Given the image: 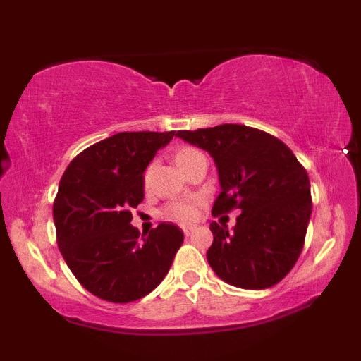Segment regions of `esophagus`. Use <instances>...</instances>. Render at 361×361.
Segmentation results:
<instances>
[{
  "label": "esophagus",
  "instance_id": "1",
  "mask_svg": "<svg viewBox=\"0 0 361 361\" xmlns=\"http://www.w3.org/2000/svg\"><path fill=\"white\" fill-rule=\"evenodd\" d=\"M194 230H195V226H184V228H182V231H184L185 236H189V235L194 233Z\"/></svg>",
  "mask_w": 361,
  "mask_h": 361
}]
</instances>
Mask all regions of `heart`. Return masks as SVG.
I'll use <instances>...</instances> for the list:
<instances>
[{
	"mask_svg": "<svg viewBox=\"0 0 361 361\" xmlns=\"http://www.w3.org/2000/svg\"><path fill=\"white\" fill-rule=\"evenodd\" d=\"M197 152L199 151H197L195 147H189V146L179 147L174 154L177 166L179 167L184 166V162L189 161L192 156L197 154ZM151 171H152V167H147L145 172V184L146 185L149 184ZM197 215H199V202H195V200H174L162 209V216H164V219L172 220V221H179V224H190V221H194L197 219Z\"/></svg>",
	"mask_w": 361,
	"mask_h": 361,
	"instance_id": "heart-1",
	"label": "heart"
}]
</instances>
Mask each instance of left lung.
I'll return each instance as SVG.
<instances>
[{"mask_svg":"<svg viewBox=\"0 0 361 361\" xmlns=\"http://www.w3.org/2000/svg\"><path fill=\"white\" fill-rule=\"evenodd\" d=\"M176 136L209 151L221 192L212 215L240 209L233 231L212 221L214 243L207 259L220 279L236 288L278 284L304 248L312 214L307 171L269 133L245 125H219Z\"/></svg>","mask_w":361,"mask_h":361,"instance_id":"1","label":"left lung"}]
</instances>
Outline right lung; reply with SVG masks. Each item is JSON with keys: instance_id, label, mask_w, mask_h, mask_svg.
Segmentation results:
<instances>
[{"instance_id": "right-lung-1", "label": "right lung", "mask_w": 361, "mask_h": 361, "mask_svg": "<svg viewBox=\"0 0 361 361\" xmlns=\"http://www.w3.org/2000/svg\"><path fill=\"white\" fill-rule=\"evenodd\" d=\"M174 131H125L88 146L63 172L54 200L57 245L78 283L97 298L126 304L169 273L184 233L159 224L131 225L145 199V169Z\"/></svg>"}]
</instances>
